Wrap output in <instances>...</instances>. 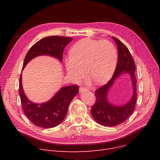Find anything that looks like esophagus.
<instances>
[{"instance_id":"1","label":"esophagus","mask_w":160,"mask_h":160,"mask_svg":"<svg viewBox=\"0 0 160 160\" xmlns=\"http://www.w3.org/2000/svg\"><path fill=\"white\" fill-rule=\"evenodd\" d=\"M88 89L86 88H83V87H80L79 89V92L80 93H82L83 91H87Z\"/></svg>"}]
</instances>
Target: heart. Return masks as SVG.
I'll use <instances>...</instances> for the list:
<instances>
[{
    "mask_svg": "<svg viewBox=\"0 0 160 160\" xmlns=\"http://www.w3.org/2000/svg\"><path fill=\"white\" fill-rule=\"evenodd\" d=\"M117 62V52L112 42L89 38L75 43L70 50V56L64 61L67 72L74 81H80L85 77L86 70L90 77L98 84L112 78Z\"/></svg>",
    "mask_w": 160,
    "mask_h": 160,
    "instance_id": "obj_1",
    "label": "heart"
}]
</instances>
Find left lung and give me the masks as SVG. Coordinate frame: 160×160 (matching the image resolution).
<instances>
[{
	"label": "left lung",
	"mask_w": 160,
	"mask_h": 160,
	"mask_svg": "<svg viewBox=\"0 0 160 160\" xmlns=\"http://www.w3.org/2000/svg\"><path fill=\"white\" fill-rule=\"evenodd\" d=\"M112 38L115 41L118 50V61L110 80L95 91L96 101L91 110V115L96 122L105 127H115L128 119L134 111L137 99L135 62L126 45L116 38L112 37ZM124 73H128L131 77L133 87L132 97L127 104L122 106L113 105L107 100L108 91L115 80Z\"/></svg>",
	"instance_id": "left-lung-1"
}]
</instances>
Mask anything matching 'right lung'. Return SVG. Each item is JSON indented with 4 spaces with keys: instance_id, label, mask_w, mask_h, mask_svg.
Returning a JSON list of instances; mask_svg holds the SVG:
<instances>
[{
    "instance_id": "1",
    "label": "right lung",
    "mask_w": 160,
    "mask_h": 160,
    "mask_svg": "<svg viewBox=\"0 0 160 160\" xmlns=\"http://www.w3.org/2000/svg\"><path fill=\"white\" fill-rule=\"evenodd\" d=\"M72 40L71 38L55 36L44 38L38 41L30 48L25 56L22 71L32 59L38 56H52L61 62L64 48ZM19 82V93L25 115L33 124L44 128L55 127L63 121L70 102L79 91L77 85L63 87L48 101L36 104L30 101L24 94L22 86V74Z\"/></svg>"
}]
</instances>
